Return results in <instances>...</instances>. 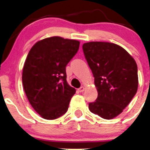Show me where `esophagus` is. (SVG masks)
Here are the masks:
<instances>
[{
	"label": "esophagus",
	"instance_id": "34e87169",
	"mask_svg": "<svg viewBox=\"0 0 150 150\" xmlns=\"http://www.w3.org/2000/svg\"><path fill=\"white\" fill-rule=\"evenodd\" d=\"M84 90H85V88L83 87V86H81L80 88H78V91L79 92H83Z\"/></svg>",
	"mask_w": 150,
	"mask_h": 150
}]
</instances>
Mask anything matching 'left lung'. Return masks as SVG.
<instances>
[{"label": "left lung", "instance_id": "left-lung-1", "mask_svg": "<svg viewBox=\"0 0 150 150\" xmlns=\"http://www.w3.org/2000/svg\"><path fill=\"white\" fill-rule=\"evenodd\" d=\"M98 91L96 101L88 104L91 112L110 120L122 112L138 89V69L135 60L123 48L108 42L83 45Z\"/></svg>", "mask_w": 150, "mask_h": 150}]
</instances>
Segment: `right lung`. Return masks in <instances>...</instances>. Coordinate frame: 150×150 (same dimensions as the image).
<instances>
[{
    "label": "right lung",
    "instance_id": "right-lung-1",
    "mask_svg": "<svg viewBox=\"0 0 150 150\" xmlns=\"http://www.w3.org/2000/svg\"><path fill=\"white\" fill-rule=\"evenodd\" d=\"M80 42L51 37L37 42L25 60L22 83L36 112L54 120L67 112L75 90L67 82L66 66L79 49Z\"/></svg>",
    "mask_w": 150,
    "mask_h": 150
}]
</instances>
